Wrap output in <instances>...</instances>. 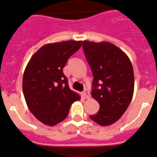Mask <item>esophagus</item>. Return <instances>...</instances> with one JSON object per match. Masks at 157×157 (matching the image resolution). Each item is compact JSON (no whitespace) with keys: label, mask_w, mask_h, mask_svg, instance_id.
<instances>
[{"label":"esophagus","mask_w":157,"mask_h":157,"mask_svg":"<svg viewBox=\"0 0 157 157\" xmlns=\"http://www.w3.org/2000/svg\"><path fill=\"white\" fill-rule=\"evenodd\" d=\"M83 96L85 98H86V99H88V98H90V91H89L88 90H84V91L83 92Z\"/></svg>","instance_id":"esophagus-1"}]
</instances>
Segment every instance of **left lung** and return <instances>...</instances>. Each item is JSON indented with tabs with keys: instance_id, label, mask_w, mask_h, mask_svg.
I'll use <instances>...</instances> for the list:
<instances>
[{
	"instance_id": "obj_1",
	"label": "left lung",
	"mask_w": 157,
	"mask_h": 157,
	"mask_svg": "<svg viewBox=\"0 0 157 157\" xmlns=\"http://www.w3.org/2000/svg\"><path fill=\"white\" fill-rule=\"evenodd\" d=\"M83 49L94 77L92 96L100 105L90 117L100 126H110L121 117L132 99V65L126 54L111 43L84 40Z\"/></svg>"
}]
</instances>
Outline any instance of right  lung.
I'll return each instance as SVG.
<instances>
[{
	"label": "right lung",
	"mask_w": 157,
	"mask_h": 157,
	"mask_svg": "<svg viewBox=\"0 0 157 157\" xmlns=\"http://www.w3.org/2000/svg\"><path fill=\"white\" fill-rule=\"evenodd\" d=\"M82 41L47 44L31 58L23 74L22 90L28 108L39 121L53 126L67 117L80 96L69 88L63 67Z\"/></svg>",
	"instance_id": "obj_1"
}]
</instances>
